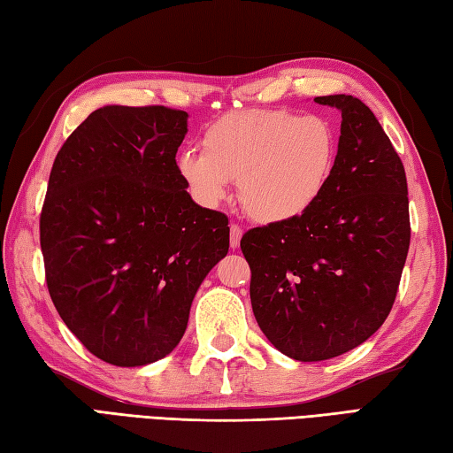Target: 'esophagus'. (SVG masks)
<instances>
[{
  "label": "esophagus",
  "mask_w": 453,
  "mask_h": 453,
  "mask_svg": "<svg viewBox=\"0 0 453 453\" xmlns=\"http://www.w3.org/2000/svg\"><path fill=\"white\" fill-rule=\"evenodd\" d=\"M240 238H242V228L238 225H230V248H238L240 246Z\"/></svg>",
  "instance_id": "esophagus-1"
}]
</instances>
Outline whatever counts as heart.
Instances as JSON below:
<instances>
[{
  "label": "heart",
  "mask_w": 453,
  "mask_h": 453,
  "mask_svg": "<svg viewBox=\"0 0 453 453\" xmlns=\"http://www.w3.org/2000/svg\"><path fill=\"white\" fill-rule=\"evenodd\" d=\"M201 150L175 160L201 205L217 207L238 181L246 215L264 225L291 223L317 205L334 173L338 136L328 119L288 109L233 111L211 123Z\"/></svg>",
  "instance_id": "heart-1"
}]
</instances>
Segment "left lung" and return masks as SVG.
Segmentation results:
<instances>
[{
	"mask_svg": "<svg viewBox=\"0 0 453 453\" xmlns=\"http://www.w3.org/2000/svg\"><path fill=\"white\" fill-rule=\"evenodd\" d=\"M315 101L342 113L325 193L301 219L240 240L257 325L299 362L346 354L383 325L411 244L404 165L372 109L344 94Z\"/></svg>",
	"mask_w": 453,
	"mask_h": 453,
	"instance_id": "left-lung-1",
	"label": "left lung"
}]
</instances>
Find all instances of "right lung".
Instances as JSON below:
<instances>
[{
  "label": "right lung",
  "instance_id": "obj_1",
  "mask_svg": "<svg viewBox=\"0 0 453 453\" xmlns=\"http://www.w3.org/2000/svg\"><path fill=\"white\" fill-rule=\"evenodd\" d=\"M186 133V111L107 105L54 158L41 211L46 288L64 325L107 364L168 356L228 252V217L199 207L175 168Z\"/></svg>",
  "mask_w": 453,
  "mask_h": 453
}]
</instances>
